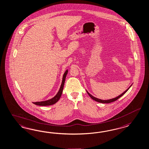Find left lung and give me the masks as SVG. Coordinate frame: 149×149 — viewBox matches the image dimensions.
I'll use <instances>...</instances> for the list:
<instances>
[{
  "instance_id": "obj_1",
  "label": "left lung",
  "mask_w": 149,
  "mask_h": 149,
  "mask_svg": "<svg viewBox=\"0 0 149 149\" xmlns=\"http://www.w3.org/2000/svg\"><path fill=\"white\" fill-rule=\"evenodd\" d=\"M130 87H131V86H130ZM129 88L127 89L126 90L125 92H123V94H121L120 95H119L118 96V97H116L114 98H112V99H110V100H100V99H98L97 98L95 97H94L93 96H92L91 94H89L87 91H86V92H87V93L88 94V95H89L90 97L92 99H93L95 101H97V102H100V103H111V102H114V101H116L118 99H119V98L121 97L124 94H125L127 91L129 89Z\"/></svg>"
}]
</instances>
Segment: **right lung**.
Segmentation results:
<instances>
[{
	"instance_id": "obj_1",
	"label": "right lung",
	"mask_w": 149,
	"mask_h": 149,
	"mask_svg": "<svg viewBox=\"0 0 149 149\" xmlns=\"http://www.w3.org/2000/svg\"><path fill=\"white\" fill-rule=\"evenodd\" d=\"M68 72V70H66L65 71V72L64 73V75H63V81H62V83L61 86L59 90L58 91V93L55 95V96L53 98H52V99L48 100L47 101H41V102H33V103L38 105V106H50L55 104L56 102H58L60 99V98L61 96V94L63 93V88H64V83H65V78Z\"/></svg>"
}]
</instances>
